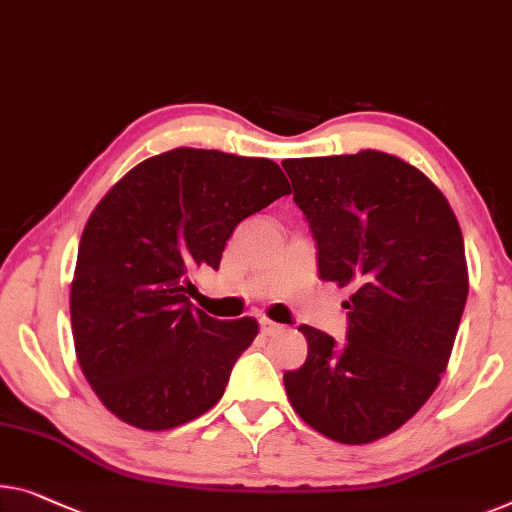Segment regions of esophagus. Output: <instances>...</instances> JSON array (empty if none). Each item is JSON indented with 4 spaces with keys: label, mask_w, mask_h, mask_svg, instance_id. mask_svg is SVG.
I'll return each mask as SVG.
<instances>
[{
    "label": "esophagus",
    "mask_w": 512,
    "mask_h": 512,
    "mask_svg": "<svg viewBox=\"0 0 512 512\" xmlns=\"http://www.w3.org/2000/svg\"><path fill=\"white\" fill-rule=\"evenodd\" d=\"M259 326H262V333H266V335H276V333H280L282 329H285V326L282 324H276V322H271V319H259Z\"/></svg>",
    "instance_id": "esophagus-1"
}]
</instances>
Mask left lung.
Wrapping results in <instances>:
<instances>
[{"label": "left lung", "mask_w": 512, "mask_h": 512, "mask_svg": "<svg viewBox=\"0 0 512 512\" xmlns=\"http://www.w3.org/2000/svg\"><path fill=\"white\" fill-rule=\"evenodd\" d=\"M317 243L319 278L349 287L347 340L301 326L308 358L282 375L312 430L370 444L409 421L439 386L469 294L460 225L444 193L384 151L287 158Z\"/></svg>", "instance_id": "left-lung-1"}]
</instances>
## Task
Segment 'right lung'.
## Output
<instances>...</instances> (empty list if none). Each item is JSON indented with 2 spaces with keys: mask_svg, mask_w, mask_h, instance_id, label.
Returning a JSON list of instances; mask_svg holds the SVG:
<instances>
[{
  "mask_svg": "<svg viewBox=\"0 0 512 512\" xmlns=\"http://www.w3.org/2000/svg\"><path fill=\"white\" fill-rule=\"evenodd\" d=\"M269 158L179 147L135 165L82 232L71 285L75 354L105 409L140 430H172L223 398L259 326L220 322L188 296L218 269L243 218L289 195Z\"/></svg>",
  "mask_w": 512,
  "mask_h": 512,
  "instance_id": "add662e5",
  "label": "right lung"
}]
</instances>
